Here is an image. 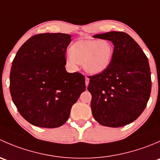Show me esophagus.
Wrapping results in <instances>:
<instances>
[{"label": "esophagus", "instance_id": "34e87169", "mask_svg": "<svg viewBox=\"0 0 160 160\" xmlns=\"http://www.w3.org/2000/svg\"><path fill=\"white\" fill-rule=\"evenodd\" d=\"M85 84H86V86L88 87V84H89V78L88 77H85Z\"/></svg>", "mask_w": 160, "mask_h": 160}]
</instances>
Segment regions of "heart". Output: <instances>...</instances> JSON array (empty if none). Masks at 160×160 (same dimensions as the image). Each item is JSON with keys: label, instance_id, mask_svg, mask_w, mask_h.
Segmentation results:
<instances>
[{"label": "heart", "instance_id": "b5f03b06", "mask_svg": "<svg viewBox=\"0 0 160 160\" xmlns=\"http://www.w3.org/2000/svg\"><path fill=\"white\" fill-rule=\"evenodd\" d=\"M70 52L66 60L72 68H76L79 63L90 74H99L110 66L114 47L108 40L81 39L71 46Z\"/></svg>", "mask_w": 160, "mask_h": 160}]
</instances>
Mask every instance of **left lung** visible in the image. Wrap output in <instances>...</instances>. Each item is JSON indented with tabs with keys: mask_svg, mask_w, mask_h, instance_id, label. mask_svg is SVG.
Wrapping results in <instances>:
<instances>
[{
	"mask_svg": "<svg viewBox=\"0 0 160 160\" xmlns=\"http://www.w3.org/2000/svg\"><path fill=\"white\" fill-rule=\"evenodd\" d=\"M93 38L111 41L114 47L110 66L89 77L92 114L104 126L128 125L139 117L149 99L152 81L148 58L125 32H110Z\"/></svg>",
	"mask_w": 160,
	"mask_h": 160,
	"instance_id": "obj_1",
	"label": "left lung"
}]
</instances>
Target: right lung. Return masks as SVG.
I'll use <instances>...</instances> for the list:
<instances>
[{
  "label": "right lung",
  "instance_id": "right-lung-1",
  "mask_svg": "<svg viewBox=\"0 0 160 160\" xmlns=\"http://www.w3.org/2000/svg\"><path fill=\"white\" fill-rule=\"evenodd\" d=\"M71 35L43 33L28 38L18 51L10 72V92L21 115L32 125L57 128L86 90L84 76L66 70Z\"/></svg>",
  "mask_w": 160,
  "mask_h": 160
}]
</instances>
